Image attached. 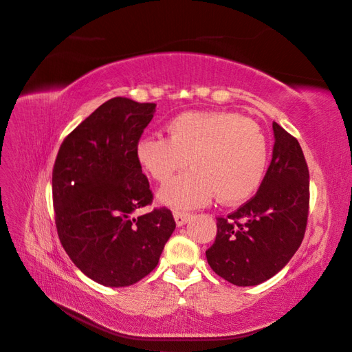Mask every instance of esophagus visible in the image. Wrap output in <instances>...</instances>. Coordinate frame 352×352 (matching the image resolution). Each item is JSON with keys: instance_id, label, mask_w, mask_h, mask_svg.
I'll use <instances>...</instances> for the list:
<instances>
[{"instance_id": "1", "label": "esophagus", "mask_w": 352, "mask_h": 352, "mask_svg": "<svg viewBox=\"0 0 352 352\" xmlns=\"http://www.w3.org/2000/svg\"><path fill=\"white\" fill-rule=\"evenodd\" d=\"M173 216H175V220H176V225L177 226H184L185 223L189 220V217H190V212H186V211H175L173 212Z\"/></svg>"}]
</instances>
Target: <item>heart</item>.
I'll list each match as a JSON object with an SVG mask.
<instances>
[{"mask_svg": "<svg viewBox=\"0 0 352 352\" xmlns=\"http://www.w3.org/2000/svg\"><path fill=\"white\" fill-rule=\"evenodd\" d=\"M168 138L145 136L138 158L153 179L166 184L189 163V172L160 190L172 208H197L217 197L221 204H239L258 188L269 160L261 126L233 113L186 111L167 124Z\"/></svg>", "mask_w": 352, "mask_h": 352, "instance_id": "obj_1", "label": "heart"}]
</instances>
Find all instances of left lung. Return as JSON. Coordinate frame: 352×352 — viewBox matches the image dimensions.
Instances as JSON below:
<instances>
[{"label": "left lung", "instance_id": "obj_1", "mask_svg": "<svg viewBox=\"0 0 352 352\" xmlns=\"http://www.w3.org/2000/svg\"><path fill=\"white\" fill-rule=\"evenodd\" d=\"M273 158L258 192L226 217H217L206 251L216 274L236 286L270 279L304 239L310 208V173L300 142L273 122Z\"/></svg>", "mask_w": 352, "mask_h": 352}]
</instances>
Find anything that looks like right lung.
<instances>
[{"label": "right lung", "mask_w": 352, "mask_h": 352, "mask_svg": "<svg viewBox=\"0 0 352 352\" xmlns=\"http://www.w3.org/2000/svg\"><path fill=\"white\" fill-rule=\"evenodd\" d=\"M154 110V102L105 101L65 138L52 168L60 242L74 265L104 286L150 274L176 228L166 207L131 217L154 199L136 153Z\"/></svg>", "instance_id": "add662e5"}]
</instances>
